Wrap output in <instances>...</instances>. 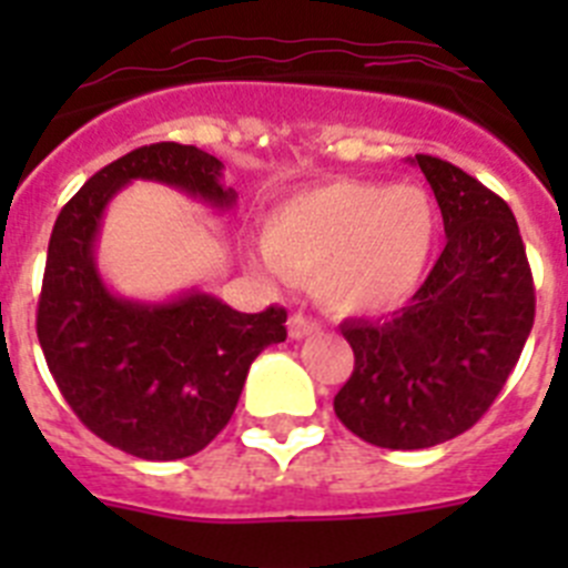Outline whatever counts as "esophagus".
Masks as SVG:
<instances>
[{
	"label": "esophagus",
	"instance_id": "34e87169",
	"mask_svg": "<svg viewBox=\"0 0 568 568\" xmlns=\"http://www.w3.org/2000/svg\"><path fill=\"white\" fill-rule=\"evenodd\" d=\"M318 329H321L318 321L307 318V315H301V313L290 315V321H287V333H290V338H293V341L310 338V335H315Z\"/></svg>",
	"mask_w": 568,
	"mask_h": 568
}]
</instances>
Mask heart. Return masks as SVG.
Segmentation results:
<instances>
[{"label": "heart", "instance_id": "heart-1", "mask_svg": "<svg viewBox=\"0 0 568 568\" xmlns=\"http://www.w3.org/2000/svg\"><path fill=\"white\" fill-rule=\"evenodd\" d=\"M438 244V210L415 184L338 182L290 195L261 227L264 275H310L338 315H384L424 284Z\"/></svg>", "mask_w": 568, "mask_h": 568}]
</instances>
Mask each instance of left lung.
Returning a JSON list of instances; mask_svg holds the SVG:
<instances>
[{"label": "left lung", "mask_w": 568, "mask_h": 568, "mask_svg": "<svg viewBox=\"0 0 568 568\" xmlns=\"http://www.w3.org/2000/svg\"><path fill=\"white\" fill-rule=\"evenodd\" d=\"M413 164L438 199L444 253L406 307L341 324L355 369L335 395V415L381 449H426L478 424L535 321L529 261L509 204L435 155H415Z\"/></svg>", "instance_id": "8db88e82"}]
</instances>
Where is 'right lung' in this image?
Listing matches in <instances>:
<instances>
[{"mask_svg": "<svg viewBox=\"0 0 568 568\" xmlns=\"http://www.w3.org/2000/svg\"><path fill=\"white\" fill-rule=\"evenodd\" d=\"M224 164L193 144L159 142L90 175L62 207L48 244L37 333L50 375L90 433L144 460L195 455L227 426L250 364L287 338V313H239L187 290L164 301L124 298L97 261L113 195L155 182L233 210Z\"/></svg>", "mask_w": 568, "mask_h": 568, "instance_id": "add662e5", "label": "right lung"}]
</instances>
